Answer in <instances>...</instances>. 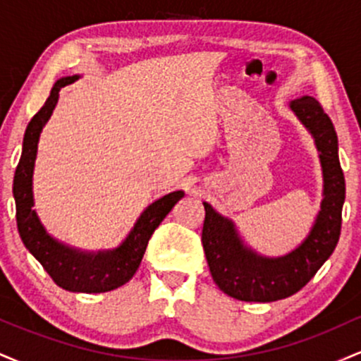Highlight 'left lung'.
I'll return each mask as SVG.
<instances>
[{
    "mask_svg": "<svg viewBox=\"0 0 361 361\" xmlns=\"http://www.w3.org/2000/svg\"><path fill=\"white\" fill-rule=\"evenodd\" d=\"M290 109L312 134L324 176V198L316 222L299 247L279 258L255 252L243 243L234 222L205 204L202 244L217 287L244 302H275L297 293L333 255L341 234L345 175L338 157L333 122L312 97L290 102Z\"/></svg>",
    "mask_w": 361,
    "mask_h": 361,
    "instance_id": "8db88e82",
    "label": "left lung"
}]
</instances>
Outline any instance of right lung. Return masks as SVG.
<instances>
[{
  "label": "right lung",
  "instance_id": "1",
  "mask_svg": "<svg viewBox=\"0 0 361 361\" xmlns=\"http://www.w3.org/2000/svg\"><path fill=\"white\" fill-rule=\"evenodd\" d=\"M80 76L76 74V76H66L56 81L47 102L34 115L25 130L22 157H20L13 178L16 226H18L20 238H22L25 247L42 264L44 270L56 281V285L69 290V292L102 293L118 288L120 285L127 283L134 276L152 233L163 222V219L171 212L176 202L183 198L185 193L178 190V192L168 193L159 200L152 202L140 214L126 241L115 250L85 252L64 246L47 234L34 210L32 176H34L37 144H39L40 132H42L45 122L51 118L52 110L56 109L61 88L71 85Z\"/></svg>",
  "mask_w": 361,
  "mask_h": 361
}]
</instances>
